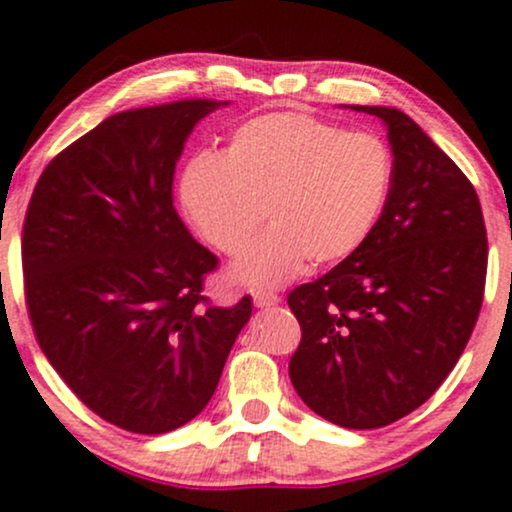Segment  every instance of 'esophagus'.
Masks as SVG:
<instances>
[{"label": "esophagus", "mask_w": 512, "mask_h": 512, "mask_svg": "<svg viewBox=\"0 0 512 512\" xmlns=\"http://www.w3.org/2000/svg\"><path fill=\"white\" fill-rule=\"evenodd\" d=\"M251 296H254V304L258 308H270V306L280 304V296L273 294V292H254Z\"/></svg>", "instance_id": "obj_1"}]
</instances>
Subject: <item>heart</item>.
I'll use <instances>...</instances> for the list:
<instances>
[{
	"label": "heart",
	"instance_id": "obj_1",
	"mask_svg": "<svg viewBox=\"0 0 512 512\" xmlns=\"http://www.w3.org/2000/svg\"><path fill=\"white\" fill-rule=\"evenodd\" d=\"M394 182L380 137L296 111L249 118L220 156L199 154L180 175V204L213 249L237 254L266 208L270 227L232 263V280L280 287L311 263H342L368 242Z\"/></svg>",
	"mask_w": 512,
	"mask_h": 512
}]
</instances>
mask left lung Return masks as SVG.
Wrapping results in <instances>:
<instances>
[{
    "label": "left lung",
    "instance_id": "left-lung-1",
    "mask_svg": "<svg viewBox=\"0 0 512 512\" xmlns=\"http://www.w3.org/2000/svg\"><path fill=\"white\" fill-rule=\"evenodd\" d=\"M351 109L387 125L394 182L368 242L287 296L301 325L289 377L320 418L377 430L422 406L458 363L484 299L487 227L472 182L413 118Z\"/></svg>",
    "mask_w": 512,
    "mask_h": 512
}]
</instances>
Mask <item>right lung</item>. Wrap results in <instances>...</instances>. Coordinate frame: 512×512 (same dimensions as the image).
<instances>
[{
  "label": "right lung",
  "instance_id": "right-lung-1",
  "mask_svg": "<svg viewBox=\"0 0 512 512\" xmlns=\"http://www.w3.org/2000/svg\"><path fill=\"white\" fill-rule=\"evenodd\" d=\"M227 102L182 99L109 116L52 159L23 223L25 301L37 344L99 418L163 434L197 418L251 299L211 306L218 258L173 206L189 132Z\"/></svg>",
  "mask_w": 512,
  "mask_h": 512
}]
</instances>
